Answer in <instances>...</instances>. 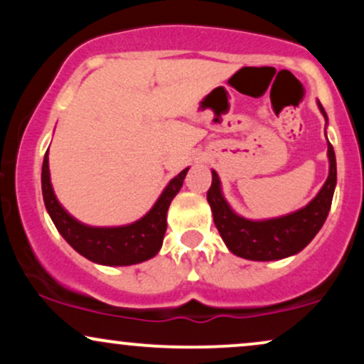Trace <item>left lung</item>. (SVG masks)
I'll return each instance as SVG.
<instances>
[{"mask_svg":"<svg viewBox=\"0 0 364 364\" xmlns=\"http://www.w3.org/2000/svg\"><path fill=\"white\" fill-rule=\"evenodd\" d=\"M318 109L327 121V112L320 102ZM327 147L328 176L315 198L299 210L272 219L255 220L236 214L224 198L219 174L212 169V185L207 191V200L217 231L229 252L246 260L272 262L292 257L310 243L327 219L337 183L336 152L330 144Z\"/></svg>","mask_w":364,"mask_h":364,"instance_id":"left-lung-1","label":"left lung"}]
</instances>
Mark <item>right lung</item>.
Wrapping results in <instances>:
<instances>
[{"instance_id": "1", "label": "right lung", "mask_w": 364, "mask_h": 364, "mask_svg": "<svg viewBox=\"0 0 364 364\" xmlns=\"http://www.w3.org/2000/svg\"><path fill=\"white\" fill-rule=\"evenodd\" d=\"M48 152L44 156L43 174H41L44 205L60 235L75 252L80 253L87 260L109 267L135 265V263L156 257L162 246L166 229H168V208L178 191L181 190L183 179L190 168L183 169L178 176L171 179L157 202L139 220L127 225L95 228L70 215L56 198L51 185Z\"/></svg>"}]
</instances>
